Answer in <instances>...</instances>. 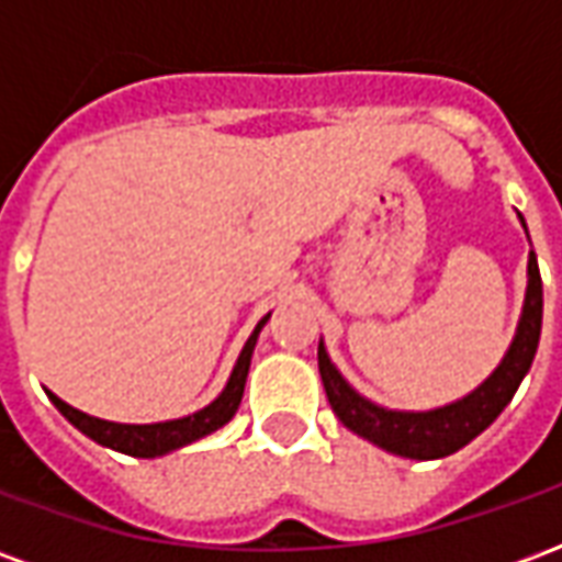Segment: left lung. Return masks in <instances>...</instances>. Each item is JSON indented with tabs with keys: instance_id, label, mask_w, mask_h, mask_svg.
<instances>
[{
	"instance_id": "8db88e82",
	"label": "left lung",
	"mask_w": 562,
	"mask_h": 562,
	"mask_svg": "<svg viewBox=\"0 0 562 562\" xmlns=\"http://www.w3.org/2000/svg\"><path fill=\"white\" fill-rule=\"evenodd\" d=\"M518 220L527 232V222L520 213ZM539 334H542V277H539L536 252L530 249L527 294H524L518 330H515V337L508 342L506 355L496 364L494 373L484 379L479 389H472L467 397L436 406V409H424V413L379 406L346 382L337 364L330 361L322 340H318V373H322V385L328 394L330 409L352 434L364 436L367 442L385 448L397 458L439 460L472 442L475 436L496 422V415L506 409L524 376L530 373L532 358L539 349Z\"/></svg>"
}]
</instances>
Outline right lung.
<instances>
[{
  "mask_svg": "<svg viewBox=\"0 0 562 562\" xmlns=\"http://www.w3.org/2000/svg\"><path fill=\"white\" fill-rule=\"evenodd\" d=\"M270 313L261 322H258L249 340L244 342V349L234 361V370L225 389L220 391V397L213 403H207L204 409H198L192 415H183V418H171V422H156V424H120V422H104V418H95V415H87L68 406L66 401H59L54 391H47V397L54 403L59 413L66 415L68 422L78 427L80 434L90 436L92 442H99L104 448H114V451H123V454H132V458H161L168 451H177V448L192 446L198 439H204L213 430H220L225 424L232 422L237 406H240V397H244L246 373H249V361H252V352H256V342L261 328L268 325Z\"/></svg>",
  "mask_w": 562,
  "mask_h": 562,
  "instance_id": "add662e5",
  "label": "right lung"
}]
</instances>
